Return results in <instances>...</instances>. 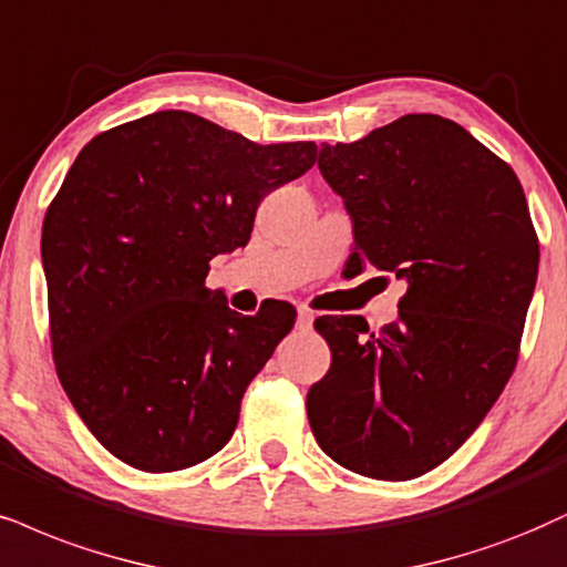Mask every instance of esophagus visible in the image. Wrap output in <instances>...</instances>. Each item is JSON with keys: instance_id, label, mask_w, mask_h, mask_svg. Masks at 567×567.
Segmentation results:
<instances>
[{"instance_id": "obj_1", "label": "esophagus", "mask_w": 567, "mask_h": 567, "mask_svg": "<svg viewBox=\"0 0 567 567\" xmlns=\"http://www.w3.org/2000/svg\"><path fill=\"white\" fill-rule=\"evenodd\" d=\"M312 320H316V316H312L310 310H305V307H302V310H299V316H297V328H299V331H310Z\"/></svg>"}]
</instances>
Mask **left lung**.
<instances>
[{"label": "left lung", "instance_id": "obj_1", "mask_svg": "<svg viewBox=\"0 0 567 567\" xmlns=\"http://www.w3.org/2000/svg\"><path fill=\"white\" fill-rule=\"evenodd\" d=\"M318 167L354 226V272L408 281L400 320L326 316L331 368L307 391L320 450L347 471L408 481L478 429L518 365L539 239L515 171L463 125L404 115Z\"/></svg>", "mask_w": 567, "mask_h": 567}]
</instances>
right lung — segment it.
<instances>
[{
  "label": "right lung",
  "instance_id": "right-lung-1",
  "mask_svg": "<svg viewBox=\"0 0 567 567\" xmlns=\"http://www.w3.org/2000/svg\"><path fill=\"white\" fill-rule=\"evenodd\" d=\"M316 142L255 144L165 110L94 136L41 228L52 358L86 429L125 465L184 471L220 452L241 396L297 320L239 316L205 286L260 202L316 165Z\"/></svg>",
  "mask_w": 567,
  "mask_h": 567
}]
</instances>
